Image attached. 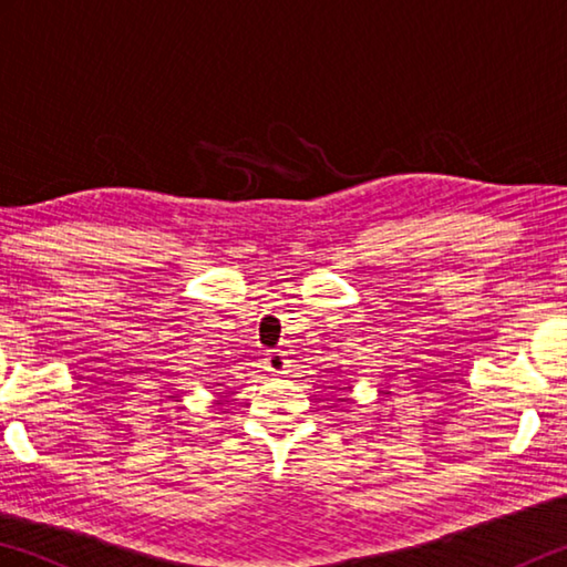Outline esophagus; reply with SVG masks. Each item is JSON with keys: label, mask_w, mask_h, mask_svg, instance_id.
I'll return each instance as SVG.
<instances>
[{"label": "esophagus", "mask_w": 567, "mask_h": 567, "mask_svg": "<svg viewBox=\"0 0 567 567\" xmlns=\"http://www.w3.org/2000/svg\"><path fill=\"white\" fill-rule=\"evenodd\" d=\"M265 370H267V372H272V375H285V370H287V360H285V354H282L280 350L267 352V358H265Z\"/></svg>", "instance_id": "1"}]
</instances>
